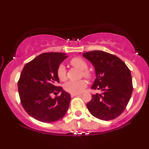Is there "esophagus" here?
I'll use <instances>...</instances> for the list:
<instances>
[{
	"label": "esophagus",
	"instance_id": "obj_1",
	"mask_svg": "<svg viewBox=\"0 0 149 149\" xmlns=\"http://www.w3.org/2000/svg\"><path fill=\"white\" fill-rule=\"evenodd\" d=\"M79 95H81V94H71V97H75V96H79Z\"/></svg>",
	"mask_w": 149,
	"mask_h": 149
}]
</instances>
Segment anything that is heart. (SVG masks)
Listing matches in <instances>:
<instances>
[{"label":"heart","mask_w":149,"mask_h":149,"mask_svg":"<svg viewBox=\"0 0 149 149\" xmlns=\"http://www.w3.org/2000/svg\"><path fill=\"white\" fill-rule=\"evenodd\" d=\"M70 64L73 67L76 68L81 70V76H84L87 79H91L93 77V74L91 71L87 70L88 65L86 61L82 58L77 56L70 60ZM56 75L58 79L64 81L67 79L66 70L64 65L60 64L56 70ZM87 82L84 79H80L77 81H70L64 85V89L66 92L71 94H79L82 93L87 87Z\"/></svg>","instance_id":"1"}]
</instances>
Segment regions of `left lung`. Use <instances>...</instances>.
<instances>
[{
  "mask_svg": "<svg viewBox=\"0 0 149 149\" xmlns=\"http://www.w3.org/2000/svg\"><path fill=\"white\" fill-rule=\"evenodd\" d=\"M83 56L92 63L96 72L93 90L101 91L92 95L87 107L99 120H114L122 114L133 92L131 72L122 60L101 50L84 52Z\"/></svg>",
  "mask_w": 149,
  "mask_h": 149,
  "instance_id": "obj_1",
  "label": "left lung"
}]
</instances>
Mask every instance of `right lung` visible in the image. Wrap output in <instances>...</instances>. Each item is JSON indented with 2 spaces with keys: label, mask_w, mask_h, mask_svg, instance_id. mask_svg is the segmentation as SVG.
Wrapping results in <instances>:
<instances>
[{
  "label": "right lung",
  "mask_w": 149,
  "mask_h": 149,
  "mask_svg": "<svg viewBox=\"0 0 149 149\" xmlns=\"http://www.w3.org/2000/svg\"><path fill=\"white\" fill-rule=\"evenodd\" d=\"M65 53L45 52L24 65L17 82L20 101L26 112L35 120L52 123L64 116L71 96L63 90L56 70L67 58ZM61 95L52 99L51 95Z\"/></svg>",
  "instance_id": "right-lung-1"
}]
</instances>
